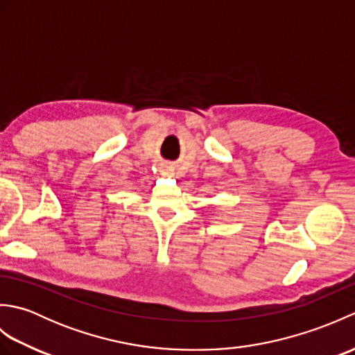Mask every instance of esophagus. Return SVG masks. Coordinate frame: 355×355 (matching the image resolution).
Listing matches in <instances>:
<instances>
[{"mask_svg":"<svg viewBox=\"0 0 355 355\" xmlns=\"http://www.w3.org/2000/svg\"><path fill=\"white\" fill-rule=\"evenodd\" d=\"M173 169L172 168H169V166H166V168H163V171H162V173L164 177H172L173 175V172H172Z\"/></svg>","mask_w":355,"mask_h":355,"instance_id":"obj_1","label":"esophagus"}]
</instances>
